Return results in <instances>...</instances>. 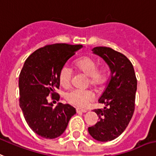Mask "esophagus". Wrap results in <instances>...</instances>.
<instances>
[{"instance_id":"obj_1","label":"esophagus","mask_w":156,"mask_h":156,"mask_svg":"<svg viewBox=\"0 0 156 156\" xmlns=\"http://www.w3.org/2000/svg\"><path fill=\"white\" fill-rule=\"evenodd\" d=\"M76 111H77V113H85V112H87L86 110H83V109L81 108H76Z\"/></svg>"}]
</instances>
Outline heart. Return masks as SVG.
Instances as JSON below:
<instances>
[{
  "label": "heart",
  "instance_id": "obj_1",
  "mask_svg": "<svg viewBox=\"0 0 156 156\" xmlns=\"http://www.w3.org/2000/svg\"><path fill=\"white\" fill-rule=\"evenodd\" d=\"M97 61L92 57L83 56L75 61V66L78 70L84 73L89 78V83L94 87L104 84L107 81V70L103 67H97ZM73 70L68 65H64L59 71V81L64 87L70 83ZM66 101L78 107H87L94 98V93L91 90L72 89L65 94Z\"/></svg>",
  "mask_w": 156,
  "mask_h": 156
}]
</instances>
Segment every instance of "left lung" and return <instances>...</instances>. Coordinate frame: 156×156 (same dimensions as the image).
Instances as JSON below:
<instances>
[{"label":"left lung","mask_w":156,"mask_h":156,"mask_svg":"<svg viewBox=\"0 0 156 156\" xmlns=\"http://www.w3.org/2000/svg\"><path fill=\"white\" fill-rule=\"evenodd\" d=\"M92 51L107 62L111 76L98 99L105 105L104 109L94 110L99 121L88 127V131L98 141H111L125 131L132 118L137 79L133 65L124 54L103 46L94 47Z\"/></svg>","instance_id":"left-lung-1"}]
</instances>
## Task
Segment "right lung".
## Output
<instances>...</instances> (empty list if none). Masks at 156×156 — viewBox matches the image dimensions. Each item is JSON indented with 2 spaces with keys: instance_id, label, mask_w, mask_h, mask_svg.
<instances>
[{
  "instance_id": "1",
  "label": "right lung",
  "mask_w": 156,
  "mask_h": 156,
  "mask_svg": "<svg viewBox=\"0 0 156 156\" xmlns=\"http://www.w3.org/2000/svg\"><path fill=\"white\" fill-rule=\"evenodd\" d=\"M82 45L53 44L37 49L25 60L19 75L20 107L31 130L45 139L60 136L67 127L75 108L59 102L55 107L48 102L59 100L55 92L59 88L61 68Z\"/></svg>"
}]
</instances>
